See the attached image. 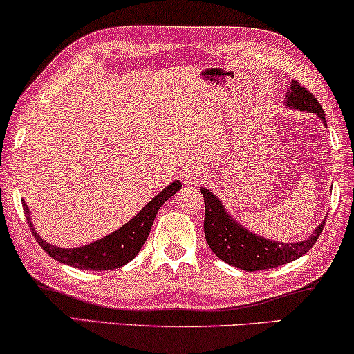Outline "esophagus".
<instances>
[{
	"label": "esophagus",
	"mask_w": 354,
	"mask_h": 354,
	"mask_svg": "<svg viewBox=\"0 0 354 354\" xmlns=\"http://www.w3.org/2000/svg\"><path fill=\"white\" fill-rule=\"evenodd\" d=\"M206 176H205V171L201 167H194L190 169V171L187 172V178L185 180L188 183H198L200 180H203Z\"/></svg>",
	"instance_id": "obj_1"
}]
</instances>
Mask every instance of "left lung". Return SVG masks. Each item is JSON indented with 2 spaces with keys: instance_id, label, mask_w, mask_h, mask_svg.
<instances>
[{
  "instance_id": "1",
  "label": "left lung",
  "mask_w": 354,
  "mask_h": 354,
  "mask_svg": "<svg viewBox=\"0 0 354 354\" xmlns=\"http://www.w3.org/2000/svg\"><path fill=\"white\" fill-rule=\"evenodd\" d=\"M288 105L304 112L317 113L325 122V112L315 95L310 93L301 82L292 81L291 91L286 94ZM205 198V237L209 249L219 259L232 267L242 268L245 272H259V270L277 268L279 265L299 259L310 247L317 242V239L325 226L322 224L315 229V232L307 241L296 244H281V242L267 241V239L255 236L241 227L224 211L219 200L206 188H200Z\"/></svg>"
}]
</instances>
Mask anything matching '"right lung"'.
Returning <instances> with one entry per match:
<instances>
[{
    "label": "right lung",
    "mask_w": 354,
    "mask_h": 354,
    "mask_svg": "<svg viewBox=\"0 0 354 354\" xmlns=\"http://www.w3.org/2000/svg\"><path fill=\"white\" fill-rule=\"evenodd\" d=\"M180 187V182L171 183L166 190H162L158 196H154L125 226H122L118 231L109 234L107 237L100 239L97 242H93V244L84 247H77V249H59V247H55L48 244V242H45L42 237H39V234L35 232L34 226H32L27 205L24 203L22 206H24V214L27 223H29L30 232L34 234L39 245L52 259L70 265V267L104 272V270L120 268L123 265H127L128 261L135 259L149 236L151 226H153L159 208Z\"/></svg>",
    "instance_id": "right-lung-1"
}]
</instances>
